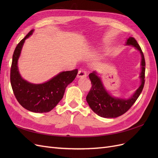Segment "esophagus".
Masks as SVG:
<instances>
[{
	"label": "esophagus",
	"mask_w": 158,
	"mask_h": 158,
	"mask_svg": "<svg viewBox=\"0 0 158 158\" xmlns=\"http://www.w3.org/2000/svg\"><path fill=\"white\" fill-rule=\"evenodd\" d=\"M86 71L84 69H80L78 73V77L81 78V77H86Z\"/></svg>",
	"instance_id": "esophagus-1"
}]
</instances>
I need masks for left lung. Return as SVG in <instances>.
Returning a JSON list of instances; mask_svg holds the SVG:
<instances>
[{
	"instance_id": "left-lung-1",
	"label": "left lung",
	"mask_w": 158,
	"mask_h": 158,
	"mask_svg": "<svg viewBox=\"0 0 158 158\" xmlns=\"http://www.w3.org/2000/svg\"><path fill=\"white\" fill-rule=\"evenodd\" d=\"M126 45H132L136 47L141 54L142 71L140 76L141 85L132 96L128 99L113 98L103 87L101 79L98 76L97 73L94 71L92 73H90L89 78L92 83V88L86 96V101L93 111L102 117L115 118L125 113L135 103L144 88L146 66L144 54L140 45L134 37H129Z\"/></svg>"
}]
</instances>
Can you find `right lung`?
Listing matches in <instances>:
<instances>
[{
	"label": "right lung",
	"mask_w": 158,
	"mask_h": 158,
	"mask_svg": "<svg viewBox=\"0 0 158 158\" xmlns=\"http://www.w3.org/2000/svg\"><path fill=\"white\" fill-rule=\"evenodd\" d=\"M31 30L17 45L12 56L10 83L14 95L21 106L34 113H47L53 109L63 98L67 85L76 78L78 69L62 72L48 82L34 84L23 80L19 73L18 60L25 40L33 33Z\"/></svg>",
	"instance_id": "obj_1"
}]
</instances>
